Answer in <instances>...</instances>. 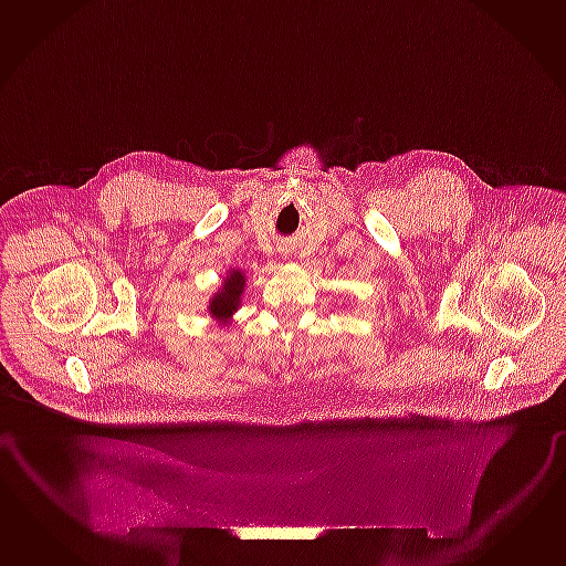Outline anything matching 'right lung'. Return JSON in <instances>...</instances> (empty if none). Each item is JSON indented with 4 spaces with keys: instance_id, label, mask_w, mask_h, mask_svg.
Returning <instances> with one entry per match:
<instances>
[{
    "instance_id": "obj_1",
    "label": "right lung",
    "mask_w": 566,
    "mask_h": 566,
    "mask_svg": "<svg viewBox=\"0 0 566 566\" xmlns=\"http://www.w3.org/2000/svg\"><path fill=\"white\" fill-rule=\"evenodd\" d=\"M243 292H245V274L241 270H229L221 290H217V294L208 303L210 317L217 318L221 325H229L233 313H237L241 304Z\"/></svg>"
}]
</instances>
